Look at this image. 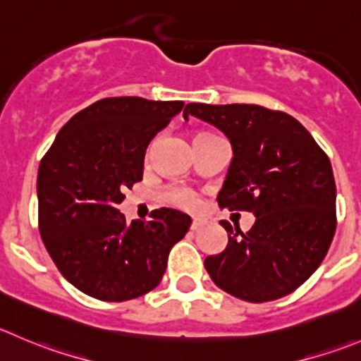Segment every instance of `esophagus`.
I'll return each instance as SVG.
<instances>
[{
    "label": "esophagus",
    "instance_id": "34e87169",
    "mask_svg": "<svg viewBox=\"0 0 361 361\" xmlns=\"http://www.w3.org/2000/svg\"><path fill=\"white\" fill-rule=\"evenodd\" d=\"M204 224H206L204 219H199V216H195V219L192 220V224H190V229L192 231H197V229H201V227L204 226Z\"/></svg>",
    "mask_w": 361,
    "mask_h": 361
}]
</instances>
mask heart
Segmentation results:
<instances>
[{"label": "heart", "instance_id": "heart-1", "mask_svg": "<svg viewBox=\"0 0 361 361\" xmlns=\"http://www.w3.org/2000/svg\"><path fill=\"white\" fill-rule=\"evenodd\" d=\"M204 135L209 134H197L195 137H204ZM167 202L171 204L178 206L181 209H195L199 206V197L194 190L190 188H185V187H174L171 190H167L166 194Z\"/></svg>", "mask_w": 361, "mask_h": 361}]
</instances>
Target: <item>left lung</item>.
<instances>
[{"instance_id":"left-lung-1","label":"left lung","mask_w":361,"mask_h":361,"mask_svg":"<svg viewBox=\"0 0 361 361\" xmlns=\"http://www.w3.org/2000/svg\"><path fill=\"white\" fill-rule=\"evenodd\" d=\"M188 116L216 127L233 146L220 208L255 216L247 233L220 222L229 241L204 259L206 271L245 302L289 295L316 271L334 240L337 188L330 159L298 120L281 111L188 104Z\"/></svg>"}]
</instances>
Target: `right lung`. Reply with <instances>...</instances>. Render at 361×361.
Instances as JSON below:
<instances>
[{
  "label": "right lung",
  "mask_w": 361,
  "mask_h": 361,
  "mask_svg": "<svg viewBox=\"0 0 361 361\" xmlns=\"http://www.w3.org/2000/svg\"><path fill=\"white\" fill-rule=\"evenodd\" d=\"M181 100L118 97L68 120L38 167V229L63 277L104 302H127L159 286L174 243L192 220L173 208L125 220L123 190L142 180L145 153Z\"/></svg>",
  "instance_id": "add662e5"
}]
</instances>
